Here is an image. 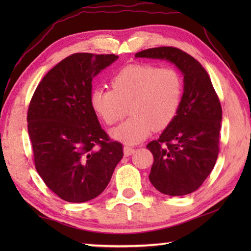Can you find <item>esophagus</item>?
<instances>
[{"label": "esophagus", "mask_w": 251, "mask_h": 251, "mask_svg": "<svg viewBox=\"0 0 251 251\" xmlns=\"http://www.w3.org/2000/svg\"><path fill=\"white\" fill-rule=\"evenodd\" d=\"M135 148L130 147V146H124V155L125 156H130L131 154H134Z\"/></svg>", "instance_id": "1"}]
</instances>
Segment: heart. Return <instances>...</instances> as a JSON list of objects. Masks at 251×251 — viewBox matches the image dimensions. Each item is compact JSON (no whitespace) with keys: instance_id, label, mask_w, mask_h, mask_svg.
Returning <instances> with one entry per match:
<instances>
[{"instance_id":"b5f03b06","label":"heart","mask_w":251,"mask_h":251,"mask_svg":"<svg viewBox=\"0 0 251 251\" xmlns=\"http://www.w3.org/2000/svg\"><path fill=\"white\" fill-rule=\"evenodd\" d=\"M113 90L96 88L91 104L107 125L131 117L112 130L125 144H137L155 130H163L175 120L182 101L184 80L174 67L134 64L122 69L110 80Z\"/></svg>"}]
</instances>
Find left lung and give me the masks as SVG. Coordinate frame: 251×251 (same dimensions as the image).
Wrapping results in <instances>:
<instances>
[{
    "label": "left lung",
    "instance_id": "8db88e82",
    "mask_svg": "<svg viewBox=\"0 0 251 251\" xmlns=\"http://www.w3.org/2000/svg\"><path fill=\"white\" fill-rule=\"evenodd\" d=\"M135 57L166 59L184 75L179 112L146 147L154 156L150 180L158 192L168 196L194 193L211 173L219 154L223 110L209 75L197 59L172 46L144 50Z\"/></svg>",
    "mask_w": 251,
    "mask_h": 251
}]
</instances>
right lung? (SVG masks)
Segmentation results:
<instances>
[{"label": "right lung", "mask_w": 251, "mask_h": 251, "mask_svg": "<svg viewBox=\"0 0 251 251\" xmlns=\"http://www.w3.org/2000/svg\"><path fill=\"white\" fill-rule=\"evenodd\" d=\"M118 58L75 53L55 65L34 92L27 129L35 168L63 201L85 202L104 192L123 145L112 141L91 104L94 76Z\"/></svg>", "instance_id": "add662e5"}]
</instances>
